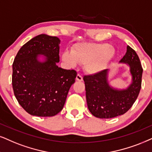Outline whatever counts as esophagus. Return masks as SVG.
Wrapping results in <instances>:
<instances>
[{
  "label": "esophagus",
  "mask_w": 152,
  "mask_h": 152,
  "mask_svg": "<svg viewBox=\"0 0 152 152\" xmlns=\"http://www.w3.org/2000/svg\"><path fill=\"white\" fill-rule=\"evenodd\" d=\"M76 80H78V81H82L83 80V77L80 74H77V76H76Z\"/></svg>",
  "instance_id": "obj_1"
}]
</instances>
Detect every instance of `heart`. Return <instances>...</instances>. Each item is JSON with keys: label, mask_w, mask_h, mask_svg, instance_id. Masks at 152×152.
I'll return each instance as SVG.
<instances>
[{"label": "heart", "mask_w": 152, "mask_h": 152, "mask_svg": "<svg viewBox=\"0 0 152 152\" xmlns=\"http://www.w3.org/2000/svg\"><path fill=\"white\" fill-rule=\"evenodd\" d=\"M115 55L114 48L107 43L80 44L75 46L72 51L63 52L62 59L72 66L78 63L85 64L86 72L97 74L106 69Z\"/></svg>", "instance_id": "heart-1"}]
</instances>
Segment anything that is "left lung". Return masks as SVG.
<instances>
[{
  "label": "left lung",
  "instance_id": "left-lung-1",
  "mask_svg": "<svg viewBox=\"0 0 152 152\" xmlns=\"http://www.w3.org/2000/svg\"><path fill=\"white\" fill-rule=\"evenodd\" d=\"M119 63L128 65L131 76V83L125 89L115 88L109 84V69L83 77L88 108L97 118H111L124 114L139 95L143 69L136 52L128 45L126 55Z\"/></svg>",
  "mask_w": 152,
  "mask_h": 152
}]
</instances>
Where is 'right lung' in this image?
Returning <instances> with one entry per match:
<instances>
[{
  "label": "right lung",
  "mask_w": 152,
  "mask_h": 152,
  "mask_svg": "<svg viewBox=\"0 0 152 152\" xmlns=\"http://www.w3.org/2000/svg\"><path fill=\"white\" fill-rule=\"evenodd\" d=\"M59 44L56 36L40 34L25 43L15 58L12 77L15 96L32 116L49 117L58 114L75 82L76 71L57 65Z\"/></svg>",
  "instance_id": "right-lung-1"
}]
</instances>
